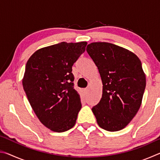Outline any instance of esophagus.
Masks as SVG:
<instances>
[{
    "instance_id": "esophagus-1",
    "label": "esophagus",
    "mask_w": 160,
    "mask_h": 160,
    "mask_svg": "<svg viewBox=\"0 0 160 160\" xmlns=\"http://www.w3.org/2000/svg\"><path fill=\"white\" fill-rule=\"evenodd\" d=\"M84 92H85V94H87L88 92V88H85V89H84Z\"/></svg>"
}]
</instances>
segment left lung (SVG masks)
Listing matches in <instances>:
<instances>
[{
	"instance_id": "obj_1",
	"label": "left lung",
	"mask_w": 160,
	"mask_h": 160,
	"mask_svg": "<svg viewBox=\"0 0 160 160\" xmlns=\"http://www.w3.org/2000/svg\"><path fill=\"white\" fill-rule=\"evenodd\" d=\"M86 50L103 85L101 100L92 109L97 122L106 131H120L141 105L146 85L141 61L131 51L111 43H91Z\"/></svg>"
}]
</instances>
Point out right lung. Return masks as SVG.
<instances>
[{
	"label": "right lung",
	"instance_id": "1",
	"mask_svg": "<svg viewBox=\"0 0 160 160\" xmlns=\"http://www.w3.org/2000/svg\"><path fill=\"white\" fill-rule=\"evenodd\" d=\"M87 44L61 42L35 51L27 62L24 90L38 118L52 131H66L76 122L82 104L72 66Z\"/></svg>",
	"mask_w": 160,
	"mask_h": 160
}]
</instances>
